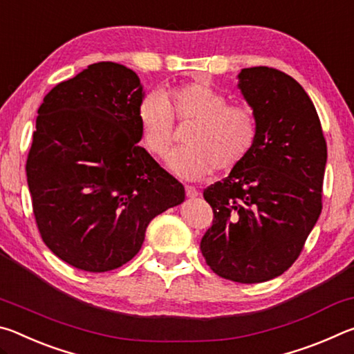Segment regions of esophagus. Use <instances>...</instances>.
Instances as JSON below:
<instances>
[{
    "instance_id": "1",
    "label": "esophagus",
    "mask_w": 354,
    "mask_h": 354,
    "mask_svg": "<svg viewBox=\"0 0 354 354\" xmlns=\"http://www.w3.org/2000/svg\"><path fill=\"white\" fill-rule=\"evenodd\" d=\"M185 195H187L189 198H195V196L200 195V192L195 187H192V185H185Z\"/></svg>"
}]
</instances>
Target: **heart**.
<instances>
[{
  "mask_svg": "<svg viewBox=\"0 0 354 354\" xmlns=\"http://www.w3.org/2000/svg\"><path fill=\"white\" fill-rule=\"evenodd\" d=\"M143 147L162 159L175 140V124L194 127L185 134L187 147L169 158L170 169L185 179H201L214 169L231 171L247 160L256 145L259 127L251 107L227 104L223 93L205 81L184 84L162 98L149 93L137 111Z\"/></svg>",
  "mask_w": 354,
  "mask_h": 354,
  "instance_id": "obj_1",
  "label": "heart"
}]
</instances>
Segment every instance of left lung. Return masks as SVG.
I'll return each mask as SVG.
<instances>
[{"label":"left lung","instance_id":"obj_1","mask_svg":"<svg viewBox=\"0 0 354 354\" xmlns=\"http://www.w3.org/2000/svg\"><path fill=\"white\" fill-rule=\"evenodd\" d=\"M239 88L257 118L256 145L203 192L214 212L200 250L214 273L242 284L283 274L322 212L326 140L314 103L292 76L251 67Z\"/></svg>","mask_w":354,"mask_h":354}]
</instances>
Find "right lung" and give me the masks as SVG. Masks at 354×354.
<instances>
[{
	"label": "right lung",
	"instance_id": "1",
	"mask_svg": "<svg viewBox=\"0 0 354 354\" xmlns=\"http://www.w3.org/2000/svg\"><path fill=\"white\" fill-rule=\"evenodd\" d=\"M143 87L133 70L98 62L44 98L26 160L39 232L59 259L109 272L139 253L156 215L184 185L139 145Z\"/></svg>",
	"mask_w": 354,
	"mask_h": 354
}]
</instances>
